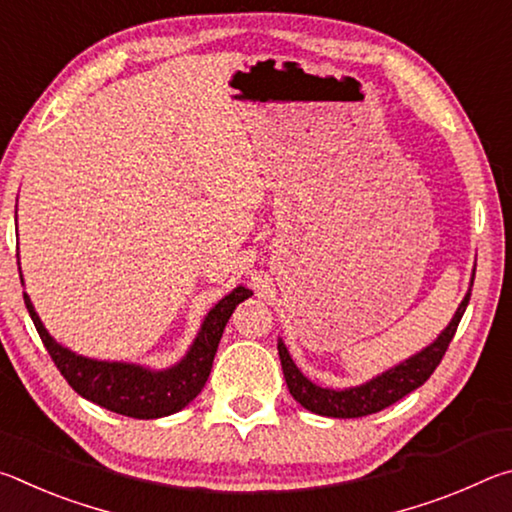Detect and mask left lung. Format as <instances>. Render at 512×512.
Here are the masks:
<instances>
[{
	"mask_svg": "<svg viewBox=\"0 0 512 512\" xmlns=\"http://www.w3.org/2000/svg\"><path fill=\"white\" fill-rule=\"evenodd\" d=\"M470 291H467V296L463 298L461 307H458L452 318V323L445 327V332L440 334L429 348H424L422 352L415 354V357L400 363V366H395L393 370H388L384 375L370 379L368 384L357 388L332 391V388H320L316 384H311V381L296 368V363L291 361L287 348H284V343L280 341L277 343V352H280L282 372L284 379H287L293 400L300 402L307 411L327 415V418H363V415L377 413L381 409H386V406L395 404L397 400H402L404 395H409L415 388H420L424 381L433 375L438 363L443 361L449 343H452L458 329V323H461V318L465 314L467 302H470Z\"/></svg>",
	"mask_w": 512,
	"mask_h": 512,
	"instance_id": "8db88e82",
	"label": "left lung"
}]
</instances>
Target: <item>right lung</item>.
I'll use <instances>...</instances> for the list:
<instances>
[{"label": "right lung", "mask_w": 512, "mask_h": 512, "mask_svg": "<svg viewBox=\"0 0 512 512\" xmlns=\"http://www.w3.org/2000/svg\"><path fill=\"white\" fill-rule=\"evenodd\" d=\"M250 296H253V291H248L246 287H237L230 296H225L205 316L201 332H198L194 345L189 348L187 357L178 366L160 372L133 366V363H110L79 357V354L69 352L51 339L27 293H24V305L29 309V316L38 329L42 343H45L51 361L56 363L60 375L65 377L76 393L112 413L128 415V418L137 420H153L185 409L203 391L225 323H228L239 302H244Z\"/></svg>", "instance_id": "1"}]
</instances>
